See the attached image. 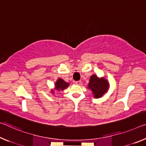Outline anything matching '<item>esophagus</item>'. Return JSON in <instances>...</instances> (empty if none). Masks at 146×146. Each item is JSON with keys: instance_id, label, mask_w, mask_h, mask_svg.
Returning <instances> with one entry per match:
<instances>
[{"instance_id": "1", "label": "esophagus", "mask_w": 146, "mask_h": 146, "mask_svg": "<svg viewBox=\"0 0 146 146\" xmlns=\"http://www.w3.org/2000/svg\"><path fill=\"white\" fill-rule=\"evenodd\" d=\"M75 84L76 85H80L81 84V81L79 80V81H76V82H75Z\"/></svg>"}]
</instances>
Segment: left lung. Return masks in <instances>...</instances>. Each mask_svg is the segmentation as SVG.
<instances>
[{"instance_id":"left-lung-1","label":"left lung","mask_w":146,"mask_h":146,"mask_svg":"<svg viewBox=\"0 0 146 146\" xmlns=\"http://www.w3.org/2000/svg\"><path fill=\"white\" fill-rule=\"evenodd\" d=\"M109 84L105 79H99L96 75H93L90 78L89 83V87L93 91L95 98H100L104 93H106L108 89Z\"/></svg>"}]
</instances>
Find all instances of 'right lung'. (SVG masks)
Masks as SVG:
<instances>
[{"instance_id":"right-lung-1","label":"right lung","mask_w":146,"mask_h":146,"mask_svg":"<svg viewBox=\"0 0 146 146\" xmlns=\"http://www.w3.org/2000/svg\"><path fill=\"white\" fill-rule=\"evenodd\" d=\"M68 86H69L68 83L65 82L62 79L58 80L55 84V87L56 89H57V90L58 91L63 90V89H66Z\"/></svg>"}]
</instances>
